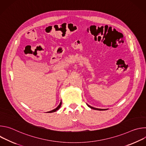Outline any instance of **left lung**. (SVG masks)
Listing matches in <instances>:
<instances>
[{"mask_svg": "<svg viewBox=\"0 0 146 146\" xmlns=\"http://www.w3.org/2000/svg\"><path fill=\"white\" fill-rule=\"evenodd\" d=\"M87 106H88L89 108H90L91 109H94V110H107V109H97V108H95L92 107V106H90V105H87Z\"/></svg>", "mask_w": 146, "mask_h": 146, "instance_id": "left-lung-1", "label": "left lung"}]
</instances>
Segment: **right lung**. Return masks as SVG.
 Listing matches in <instances>:
<instances>
[{"label":"right lung","mask_w":146,"mask_h":146,"mask_svg":"<svg viewBox=\"0 0 146 146\" xmlns=\"http://www.w3.org/2000/svg\"><path fill=\"white\" fill-rule=\"evenodd\" d=\"M61 105H62V102H60V103H59V105H58V106L56 108H55V109H54V110H51V111H48L47 113H53V112H55V111H57L58 110H59V108H60V107L61 106Z\"/></svg>","instance_id":"1"}]
</instances>
